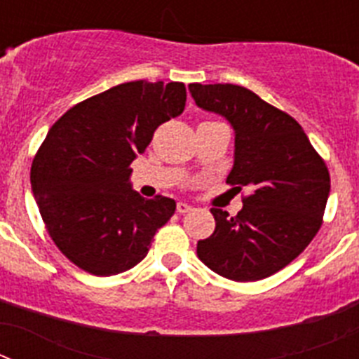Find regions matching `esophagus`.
<instances>
[{
    "mask_svg": "<svg viewBox=\"0 0 359 359\" xmlns=\"http://www.w3.org/2000/svg\"><path fill=\"white\" fill-rule=\"evenodd\" d=\"M176 210H177V214H187V212L192 210V207H190L189 203L180 201V203H177V205H176Z\"/></svg>",
    "mask_w": 359,
    "mask_h": 359,
    "instance_id": "esophagus-1",
    "label": "esophagus"
}]
</instances>
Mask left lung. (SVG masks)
Returning a JSON list of instances; mask_svg holds the SVG:
<instances>
[{"label":"left lung","instance_id":"left-lung-1","mask_svg":"<svg viewBox=\"0 0 359 359\" xmlns=\"http://www.w3.org/2000/svg\"><path fill=\"white\" fill-rule=\"evenodd\" d=\"M196 104L236 129V161L226 183L252 189L230 217L210 208L215 230L198 257L230 280H261L294 261L323 223L331 176L302 126L236 84H189Z\"/></svg>","mask_w":359,"mask_h":359}]
</instances>
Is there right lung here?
<instances>
[{
	"label": "right lung",
	"instance_id": "1",
	"mask_svg": "<svg viewBox=\"0 0 359 359\" xmlns=\"http://www.w3.org/2000/svg\"><path fill=\"white\" fill-rule=\"evenodd\" d=\"M185 102L183 82L133 81L86 98L52 126L32 161V190L46 231L77 268L97 277L131 269L172 217L174 199L131 189L129 165Z\"/></svg>",
	"mask_w": 359,
	"mask_h": 359
}]
</instances>
